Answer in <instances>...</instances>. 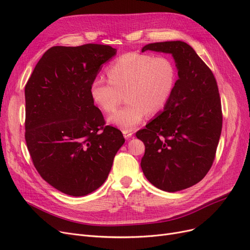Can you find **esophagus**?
<instances>
[{
	"instance_id": "1",
	"label": "esophagus",
	"mask_w": 250,
	"mask_h": 250,
	"mask_svg": "<svg viewBox=\"0 0 250 250\" xmlns=\"http://www.w3.org/2000/svg\"><path fill=\"white\" fill-rule=\"evenodd\" d=\"M123 134H124V137H125V139H129V138H132V136H133V132H132V130H126V129H125V130H123Z\"/></svg>"
}]
</instances>
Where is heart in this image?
<instances>
[{
	"instance_id": "obj_1",
	"label": "heart",
	"mask_w": 250,
	"mask_h": 250,
	"mask_svg": "<svg viewBox=\"0 0 250 250\" xmlns=\"http://www.w3.org/2000/svg\"><path fill=\"white\" fill-rule=\"evenodd\" d=\"M109 80L96 76L90 85V96L104 112H110L123 100L126 104L107 117L109 125L133 129L148 112L161 111L171 97L176 83V69L166 57L127 52L108 69Z\"/></svg>"
}]
</instances>
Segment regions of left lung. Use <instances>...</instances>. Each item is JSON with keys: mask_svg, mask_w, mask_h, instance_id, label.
<instances>
[{"mask_svg": "<svg viewBox=\"0 0 250 250\" xmlns=\"http://www.w3.org/2000/svg\"><path fill=\"white\" fill-rule=\"evenodd\" d=\"M146 50L171 55L178 80L163 111L136 134L145 145L141 167L154 187L175 192L200 182L213 164L223 122L220 94L212 71L187 42L150 43Z\"/></svg>", "mask_w": 250, "mask_h": 250, "instance_id": "obj_1", "label": "left lung"}]
</instances>
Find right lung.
Segmentation results:
<instances>
[{
    "instance_id": "1",
    "label": "right lung",
    "mask_w": 250,
    "mask_h": 250,
    "mask_svg": "<svg viewBox=\"0 0 250 250\" xmlns=\"http://www.w3.org/2000/svg\"><path fill=\"white\" fill-rule=\"evenodd\" d=\"M116 49L103 44L52 46L25 86V140L41 176L58 190L83 196L108 177L124 145L120 129L105 125L90 85Z\"/></svg>"
}]
</instances>
